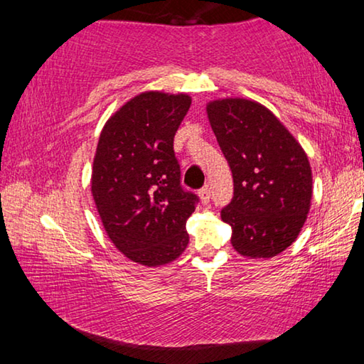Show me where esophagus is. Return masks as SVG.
I'll use <instances>...</instances> for the list:
<instances>
[{"label": "esophagus", "mask_w": 364, "mask_h": 364, "mask_svg": "<svg viewBox=\"0 0 364 364\" xmlns=\"http://www.w3.org/2000/svg\"><path fill=\"white\" fill-rule=\"evenodd\" d=\"M200 199H202V202H204V204H207L208 200H210V188H208V184H205L204 188L200 189Z\"/></svg>", "instance_id": "obj_1"}]
</instances>
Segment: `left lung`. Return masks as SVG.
Segmentation results:
<instances>
[{"instance_id": "1", "label": "left lung", "mask_w": 364, "mask_h": 364, "mask_svg": "<svg viewBox=\"0 0 364 364\" xmlns=\"http://www.w3.org/2000/svg\"><path fill=\"white\" fill-rule=\"evenodd\" d=\"M228 160L234 196L221 208L239 254L268 258L286 250L304 226L311 202L305 151L274 114L255 101L228 97L207 104Z\"/></svg>"}]
</instances>
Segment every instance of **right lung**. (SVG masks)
I'll list each match as a JSON object with an SVG mask.
<instances>
[{
  "label": "right lung",
  "instance_id": "add662e5",
  "mask_svg": "<svg viewBox=\"0 0 364 364\" xmlns=\"http://www.w3.org/2000/svg\"><path fill=\"white\" fill-rule=\"evenodd\" d=\"M191 106L188 95L146 91L104 125L91 193L104 230L130 260L160 267L189 242L186 220L199 197L181 188L173 138Z\"/></svg>",
  "mask_w": 364,
  "mask_h": 364
}]
</instances>
